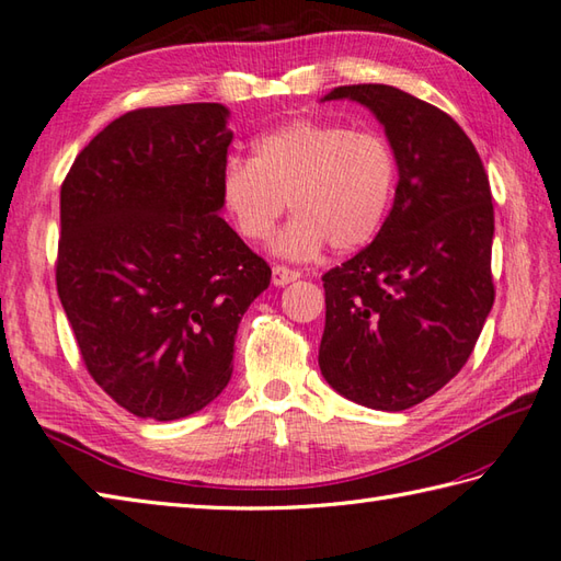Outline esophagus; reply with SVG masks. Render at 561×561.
<instances>
[{"mask_svg":"<svg viewBox=\"0 0 561 561\" xmlns=\"http://www.w3.org/2000/svg\"><path fill=\"white\" fill-rule=\"evenodd\" d=\"M299 277H301L299 270H289V267H284V265H274L272 267L274 287H284V284H291V282L299 279Z\"/></svg>","mask_w":561,"mask_h":561,"instance_id":"34e87169","label":"esophagus"}]
</instances>
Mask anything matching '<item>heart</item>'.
Wrapping results in <instances>:
<instances>
[{
  "mask_svg": "<svg viewBox=\"0 0 561 561\" xmlns=\"http://www.w3.org/2000/svg\"><path fill=\"white\" fill-rule=\"evenodd\" d=\"M399 162L375 130L328 121H291L262 136L252 160L221 172V202L252 243L272 236L289 208L294 221L274 240L284 257H311L325 243L353 252L377 238L393 202Z\"/></svg>",
  "mask_w": 561,
  "mask_h": 561,
  "instance_id": "heart-1",
  "label": "heart"
}]
</instances>
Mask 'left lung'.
<instances>
[{
    "label": "left lung",
    "instance_id": "obj_1",
    "mask_svg": "<svg viewBox=\"0 0 561 561\" xmlns=\"http://www.w3.org/2000/svg\"><path fill=\"white\" fill-rule=\"evenodd\" d=\"M383 126L399 162L371 243L323 274L318 367L350 401L405 411L465 367L493 306V204L474 142L453 116L389 84L335 87Z\"/></svg>",
    "mask_w": 561,
    "mask_h": 561
}]
</instances>
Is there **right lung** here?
<instances>
[{
	"mask_svg": "<svg viewBox=\"0 0 561 561\" xmlns=\"http://www.w3.org/2000/svg\"><path fill=\"white\" fill-rule=\"evenodd\" d=\"M228 108L112 121L60 186L55 282L87 371L138 419L178 421L233 375L238 323L272 270L221 218Z\"/></svg>",
	"mask_w": 561,
	"mask_h": 561,
	"instance_id": "1",
	"label": "right lung"
}]
</instances>
